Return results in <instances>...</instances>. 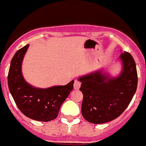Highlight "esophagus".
<instances>
[{"instance_id": "obj_1", "label": "esophagus", "mask_w": 146, "mask_h": 146, "mask_svg": "<svg viewBox=\"0 0 146 146\" xmlns=\"http://www.w3.org/2000/svg\"><path fill=\"white\" fill-rule=\"evenodd\" d=\"M80 87V83L79 82L78 80H74V90H78L79 89Z\"/></svg>"}]
</instances>
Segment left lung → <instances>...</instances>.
I'll return each instance as SVG.
<instances>
[{
	"instance_id": "left-lung-1",
	"label": "left lung",
	"mask_w": 146,
	"mask_h": 146,
	"mask_svg": "<svg viewBox=\"0 0 146 146\" xmlns=\"http://www.w3.org/2000/svg\"><path fill=\"white\" fill-rule=\"evenodd\" d=\"M119 59L122 69L118 76L100 69L78 78L84 96L81 113L90 123L100 124L119 117L136 93L138 77L133 58L124 52Z\"/></svg>"
}]
</instances>
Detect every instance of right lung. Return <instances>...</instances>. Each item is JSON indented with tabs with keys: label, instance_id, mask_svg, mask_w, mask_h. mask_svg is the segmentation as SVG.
<instances>
[{
	"label": "right lung",
	"instance_id": "add662e5",
	"mask_svg": "<svg viewBox=\"0 0 146 146\" xmlns=\"http://www.w3.org/2000/svg\"><path fill=\"white\" fill-rule=\"evenodd\" d=\"M29 44L19 50L10 62L8 87L19 110L26 117L38 121H52L59 115V108L73 90L74 80L64 86L37 88L23 78L22 63Z\"/></svg>",
	"mask_w": 146,
	"mask_h": 146
}]
</instances>
